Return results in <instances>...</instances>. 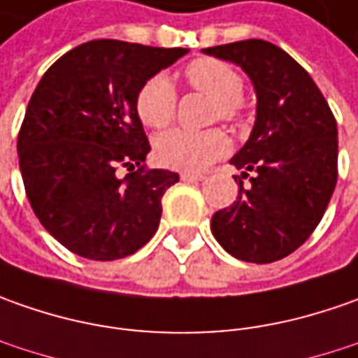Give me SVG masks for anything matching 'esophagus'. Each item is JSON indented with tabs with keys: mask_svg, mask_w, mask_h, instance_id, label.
<instances>
[{
	"mask_svg": "<svg viewBox=\"0 0 358 358\" xmlns=\"http://www.w3.org/2000/svg\"><path fill=\"white\" fill-rule=\"evenodd\" d=\"M180 178L184 180V182H202L203 176L202 174H192V172H182Z\"/></svg>",
	"mask_w": 358,
	"mask_h": 358,
	"instance_id": "34e87169",
	"label": "esophagus"
}]
</instances>
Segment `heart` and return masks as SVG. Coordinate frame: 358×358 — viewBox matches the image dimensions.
Listing matches in <instances>:
<instances>
[{"mask_svg": "<svg viewBox=\"0 0 358 358\" xmlns=\"http://www.w3.org/2000/svg\"><path fill=\"white\" fill-rule=\"evenodd\" d=\"M186 79L200 93L214 99L212 115L234 120L240 113L243 79L236 69L217 59H196L186 69ZM176 110V91L166 75H155L136 94V115L142 124L162 129L172 122ZM229 150L228 136L220 129H172L156 136L155 156L162 166L200 172Z\"/></svg>", "mask_w": 358, "mask_h": 358, "instance_id": "b5f03b06", "label": "heart"}]
</instances>
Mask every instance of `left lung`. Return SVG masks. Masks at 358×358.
<instances>
[{
	"instance_id": "1",
	"label": "left lung",
	"mask_w": 358,
	"mask_h": 358,
	"mask_svg": "<svg viewBox=\"0 0 358 358\" xmlns=\"http://www.w3.org/2000/svg\"><path fill=\"white\" fill-rule=\"evenodd\" d=\"M202 53L238 65L257 99L252 134L229 160L241 170L234 176L240 194L212 216V234L241 262L283 259L313 234L335 190V117L309 73L278 45L248 39Z\"/></svg>"
}]
</instances>
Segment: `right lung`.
Returning <instances> with one entry per match:
<instances>
[{"label": "right lung", "mask_w": 358, "mask_h": 358, "mask_svg": "<svg viewBox=\"0 0 358 358\" xmlns=\"http://www.w3.org/2000/svg\"><path fill=\"white\" fill-rule=\"evenodd\" d=\"M186 53L99 39L71 49L39 80L19 130V168L35 216L69 252L113 262L156 234L178 174L142 166L150 144L136 94ZM120 166L139 170L118 179Z\"/></svg>", "instance_id": "1"}]
</instances>
